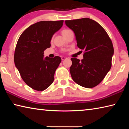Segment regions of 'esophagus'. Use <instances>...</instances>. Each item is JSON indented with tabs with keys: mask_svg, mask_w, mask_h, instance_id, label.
<instances>
[{
	"mask_svg": "<svg viewBox=\"0 0 129 129\" xmlns=\"http://www.w3.org/2000/svg\"><path fill=\"white\" fill-rule=\"evenodd\" d=\"M61 58L62 60H64L67 59V57H65V56H61Z\"/></svg>",
	"mask_w": 129,
	"mask_h": 129,
	"instance_id": "esophagus-1",
	"label": "esophagus"
}]
</instances>
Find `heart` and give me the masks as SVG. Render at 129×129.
Wrapping results in <instances>:
<instances>
[{
  "instance_id": "b5f03b06",
  "label": "heart",
  "mask_w": 129,
  "mask_h": 129,
  "mask_svg": "<svg viewBox=\"0 0 129 129\" xmlns=\"http://www.w3.org/2000/svg\"><path fill=\"white\" fill-rule=\"evenodd\" d=\"M68 30H69V29H64V30H62V32H61L62 35H64L65 33H66L68 31Z\"/></svg>"
}]
</instances>
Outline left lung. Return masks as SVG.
<instances>
[{
    "mask_svg": "<svg viewBox=\"0 0 129 129\" xmlns=\"http://www.w3.org/2000/svg\"><path fill=\"white\" fill-rule=\"evenodd\" d=\"M65 24L75 33L77 45L84 50V58H72L70 73L79 85L93 88L101 82L112 67L114 48L103 27L89 18L65 20Z\"/></svg>",
    "mask_w": 129,
    "mask_h": 129,
    "instance_id": "obj_1",
    "label": "left lung"
}]
</instances>
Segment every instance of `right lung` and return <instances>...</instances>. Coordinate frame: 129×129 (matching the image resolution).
<instances>
[{
	"mask_svg": "<svg viewBox=\"0 0 129 129\" xmlns=\"http://www.w3.org/2000/svg\"><path fill=\"white\" fill-rule=\"evenodd\" d=\"M64 20L41 21L30 25L17 41L14 54L15 67L25 84L34 90L43 91L53 83L54 75L61 58L44 57V51L51 47L53 35Z\"/></svg>",
	"mask_w": 129,
	"mask_h": 129,
	"instance_id": "1",
	"label": "right lung"
}]
</instances>
